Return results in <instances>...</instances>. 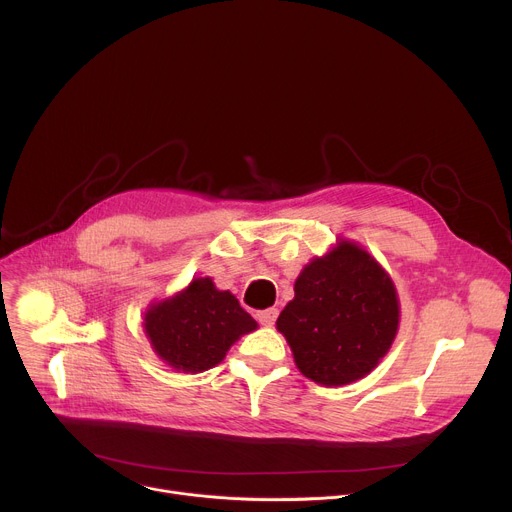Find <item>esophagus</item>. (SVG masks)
Masks as SVG:
<instances>
[{
	"label": "esophagus",
	"instance_id": "obj_1",
	"mask_svg": "<svg viewBox=\"0 0 512 512\" xmlns=\"http://www.w3.org/2000/svg\"><path fill=\"white\" fill-rule=\"evenodd\" d=\"M277 308H267V310H261V312H257L255 314V318L259 320V324L261 326H273L275 324V320H277Z\"/></svg>",
	"mask_w": 512,
	"mask_h": 512
}]
</instances>
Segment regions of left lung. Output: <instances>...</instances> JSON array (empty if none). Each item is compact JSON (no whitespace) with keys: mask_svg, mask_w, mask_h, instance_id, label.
Instances as JSON below:
<instances>
[{"mask_svg":"<svg viewBox=\"0 0 512 512\" xmlns=\"http://www.w3.org/2000/svg\"><path fill=\"white\" fill-rule=\"evenodd\" d=\"M296 296L277 318L296 367L326 387L367 377L399 328V298L389 273L360 245L340 241L296 279Z\"/></svg>","mask_w":512,"mask_h":512,"instance_id":"1","label":"left lung"}]
</instances>
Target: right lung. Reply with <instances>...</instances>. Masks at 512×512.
<instances>
[{
	"label": "right lung",
	"instance_id": "add662e5",
	"mask_svg": "<svg viewBox=\"0 0 512 512\" xmlns=\"http://www.w3.org/2000/svg\"><path fill=\"white\" fill-rule=\"evenodd\" d=\"M257 328L231 291L210 277H196L176 296L152 304L143 330L154 352L176 371L202 373L216 367L229 348Z\"/></svg>",
	"mask_w": 512,
	"mask_h": 512
}]
</instances>
